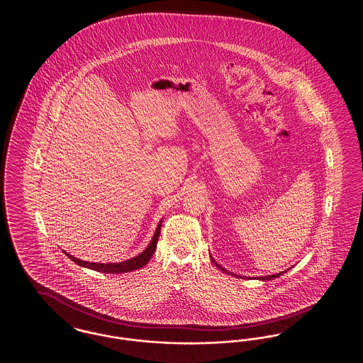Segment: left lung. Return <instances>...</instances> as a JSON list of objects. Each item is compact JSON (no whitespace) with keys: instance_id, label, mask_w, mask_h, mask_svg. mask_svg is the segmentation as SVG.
<instances>
[{"instance_id":"8db88e82","label":"left lung","mask_w":363,"mask_h":363,"mask_svg":"<svg viewBox=\"0 0 363 363\" xmlns=\"http://www.w3.org/2000/svg\"><path fill=\"white\" fill-rule=\"evenodd\" d=\"M212 261L215 262V259H212ZM215 264H216V262H215ZM216 267H218L219 269H222V271L225 272V274H230L228 271H225V268H223V267H220L219 264H216ZM286 272H287V271H283V272H279V274H275V275H268V277H257V279H259V280H272V279H277V277H280V275H283V274H286Z\"/></svg>"}]
</instances>
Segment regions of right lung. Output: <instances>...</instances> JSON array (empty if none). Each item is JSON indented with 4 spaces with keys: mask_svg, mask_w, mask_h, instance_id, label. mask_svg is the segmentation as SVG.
<instances>
[{
    "mask_svg": "<svg viewBox=\"0 0 363 363\" xmlns=\"http://www.w3.org/2000/svg\"><path fill=\"white\" fill-rule=\"evenodd\" d=\"M160 225H162V220L159 222V225L156 227L155 234L152 237V241L150 242V245L147 246V249L144 252H141L138 256L133 257L130 259H125L122 262H110V264H104V262H88V261H83V259H76L73 256H70L69 253L64 252L72 261H74L77 265L84 267V268H89L102 274H126L130 271H136L138 268L144 267L154 255L156 250V243H157V238L160 234Z\"/></svg>",
    "mask_w": 363,
    "mask_h": 363,
    "instance_id": "obj_1",
    "label": "right lung"
}]
</instances>
